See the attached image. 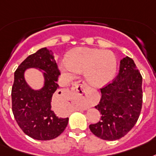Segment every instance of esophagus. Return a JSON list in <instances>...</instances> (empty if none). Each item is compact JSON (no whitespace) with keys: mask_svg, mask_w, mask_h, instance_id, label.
<instances>
[{"mask_svg":"<svg viewBox=\"0 0 156 156\" xmlns=\"http://www.w3.org/2000/svg\"><path fill=\"white\" fill-rule=\"evenodd\" d=\"M73 96L76 99L84 100L87 95V85L83 80H79L73 84Z\"/></svg>","mask_w":156,"mask_h":156,"instance_id":"esophagus-1","label":"esophagus"}]
</instances>
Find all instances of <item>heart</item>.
<instances>
[{"label": "heart", "instance_id": "obj_1", "mask_svg": "<svg viewBox=\"0 0 156 156\" xmlns=\"http://www.w3.org/2000/svg\"><path fill=\"white\" fill-rule=\"evenodd\" d=\"M60 69L69 80L77 73H84L88 83L96 87L108 83L115 76L116 60L112 52L89 48H76L66 55L60 64Z\"/></svg>", "mask_w": 156, "mask_h": 156}]
</instances>
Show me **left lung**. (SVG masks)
Returning a JSON list of instances; mask_svg holds the SVG:
<instances>
[{
  "instance_id": "8db88e82",
  "label": "left lung",
  "mask_w": 156,
  "mask_h": 156,
  "mask_svg": "<svg viewBox=\"0 0 156 156\" xmlns=\"http://www.w3.org/2000/svg\"><path fill=\"white\" fill-rule=\"evenodd\" d=\"M142 80L134 60L128 56L122 59L116 78L100 88L101 98L95 108L101 113V119L89 125L95 136L116 140L135 126L142 108Z\"/></svg>"
}]
</instances>
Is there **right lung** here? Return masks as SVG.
<instances>
[{"label":"right lung","mask_w":156,"mask_h":156,"mask_svg":"<svg viewBox=\"0 0 156 156\" xmlns=\"http://www.w3.org/2000/svg\"><path fill=\"white\" fill-rule=\"evenodd\" d=\"M31 67L44 71L41 70L45 83L41 90H33L24 79V72ZM60 74L53 53L47 48H42L28 56L14 73L12 113L21 130L34 140L56 138L68 125L69 118L57 116L52 107V101L59 88L56 81Z\"/></svg>","instance_id":"add662e5"}]
</instances>
